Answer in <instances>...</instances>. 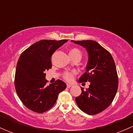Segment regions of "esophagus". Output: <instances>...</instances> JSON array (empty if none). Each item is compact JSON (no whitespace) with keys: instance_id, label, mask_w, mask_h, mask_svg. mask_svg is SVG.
<instances>
[{"instance_id":"34e87169","label":"esophagus","mask_w":133,"mask_h":133,"mask_svg":"<svg viewBox=\"0 0 133 133\" xmlns=\"http://www.w3.org/2000/svg\"><path fill=\"white\" fill-rule=\"evenodd\" d=\"M72 86V85H71V84H67V88H71Z\"/></svg>"}]
</instances>
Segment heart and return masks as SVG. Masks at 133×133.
<instances>
[{
	"label": "heart",
	"instance_id": "b5f03b06",
	"mask_svg": "<svg viewBox=\"0 0 133 133\" xmlns=\"http://www.w3.org/2000/svg\"><path fill=\"white\" fill-rule=\"evenodd\" d=\"M56 54L54 53V56ZM69 55L71 56L72 59H74L75 57H81V52L80 50L77 48H72L70 49L69 51ZM76 74V71H73L71 72H65L63 74V78L65 81L68 82H71L74 79V76Z\"/></svg>",
	"mask_w": 133,
	"mask_h": 133
}]
</instances>
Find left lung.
Masks as SVG:
<instances>
[{
    "label": "left lung",
    "mask_w": 133,
    "mask_h": 133,
    "mask_svg": "<svg viewBox=\"0 0 133 133\" xmlns=\"http://www.w3.org/2000/svg\"><path fill=\"white\" fill-rule=\"evenodd\" d=\"M86 48L89 55L86 72L79 82H90L86 90L81 88L76 102L81 110L89 115L102 112L112 103L118 88V76L114 59L106 49L92 40L72 41Z\"/></svg>",
    "instance_id": "8db88e82"
}]
</instances>
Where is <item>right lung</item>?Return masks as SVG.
<instances>
[{
    "label": "right lung",
    "instance_id": "obj_1",
    "mask_svg": "<svg viewBox=\"0 0 133 133\" xmlns=\"http://www.w3.org/2000/svg\"><path fill=\"white\" fill-rule=\"evenodd\" d=\"M68 40H41L25 49L20 56L15 74L17 94L30 110L42 113L56 103L66 84L58 79L47 86L45 72L52 68L51 56Z\"/></svg>",
    "mask_w": 133,
    "mask_h": 133
}]
</instances>
